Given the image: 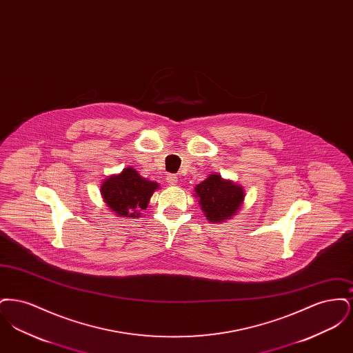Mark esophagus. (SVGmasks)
Returning <instances> with one entry per match:
<instances>
[{"mask_svg":"<svg viewBox=\"0 0 353 353\" xmlns=\"http://www.w3.org/2000/svg\"><path fill=\"white\" fill-rule=\"evenodd\" d=\"M177 181H179V179H177L176 174H168V176H167V183H168L169 185H176L177 184Z\"/></svg>","mask_w":353,"mask_h":353,"instance_id":"obj_1","label":"esophagus"}]
</instances>
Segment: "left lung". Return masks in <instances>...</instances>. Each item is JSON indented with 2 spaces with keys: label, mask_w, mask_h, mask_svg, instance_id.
<instances>
[{
  "label": "left lung",
  "mask_w": 353,
  "mask_h": 353,
  "mask_svg": "<svg viewBox=\"0 0 353 353\" xmlns=\"http://www.w3.org/2000/svg\"><path fill=\"white\" fill-rule=\"evenodd\" d=\"M194 190L202 212L210 222H223L232 219L245 199L242 186L230 180H223L217 173L210 174Z\"/></svg>",
  "instance_id": "obj_1"
}]
</instances>
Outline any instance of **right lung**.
Wrapping results in <instances>:
<instances>
[{"label":"right lung","mask_w":353,"mask_h":353,"mask_svg":"<svg viewBox=\"0 0 353 353\" xmlns=\"http://www.w3.org/2000/svg\"><path fill=\"white\" fill-rule=\"evenodd\" d=\"M156 189H159L157 183L143 179L132 167H128L105 179L101 193L108 208L118 216L136 219L148 206Z\"/></svg>","instance_id":"1"}]
</instances>
